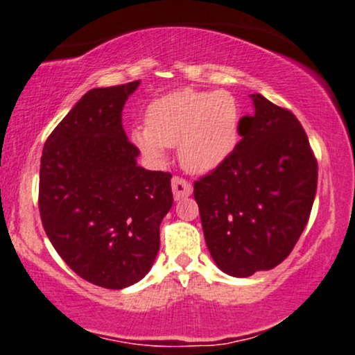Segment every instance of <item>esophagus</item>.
<instances>
[{
    "instance_id": "34e87169",
    "label": "esophagus",
    "mask_w": 355,
    "mask_h": 355,
    "mask_svg": "<svg viewBox=\"0 0 355 355\" xmlns=\"http://www.w3.org/2000/svg\"><path fill=\"white\" fill-rule=\"evenodd\" d=\"M172 190H173L175 200H182V198H187L191 193V185H190V182L185 180V178L173 177L172 178Z\"/></svg>"
}]
</instances>
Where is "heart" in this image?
I'll return each mask as SVG.
<instances>
[{"label": "heart", "mask_w": 355, "mask_h": 355, "mask_svg": "<svg viewBox=\"0 0 355 355\" xmlns=\"http://www.w3.org/2000/svg\"><path fill=\"white\" fill-rule=\"evenodd\" d=\"M240 105L227 89L185 88L155 100L146 126L133 130V141L153 158L178 145L187 170L205 173L230 157L239 141Z\"/></svg>", "instance_id": "1"}]
</instances>
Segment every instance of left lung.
<instances>
[{
    "label": "left lung",
    "instance_id": "obj_1",
    "mask_svg": "<svg viewBox=\"0 0 355 355\" xmlns=\"http://www.w3.org/2000/svg\"><path fill=\"white\" fill-rule=\"evenodd\" d=\"M242 140L223 164L193 183L211 259L225 274L250 277L287 259L311 217L317 158L291 110L250 95Z\"/></svg>",
    "mask_w": 355,
    "mask_h": 355
}]
</instances>
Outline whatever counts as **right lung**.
Masks as SVG:
<instances>
[{
	"mask_svg": "<svg viewBox=\"0 0 355 355\" xmlns=\"http://www.w3.org/2000/svg\"><path fill=\"white\" fill-rule=\"evenodd\" d=\"M138 85L89 89L48 137L40 165L48 239L75 274L105 288L144 279L173 203L172 173L138 166L140 150L121 125Z\"/></svg>",
	"mask_w": 355,
	"mask_h": 355,
	"instance_id": "right-lung-1",
	"label": "right lung"
}]
</instances>
